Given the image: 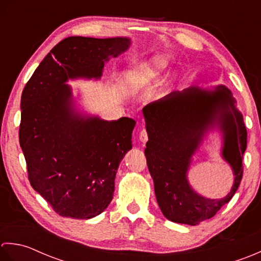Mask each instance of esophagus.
<instances>
[{"label":"esophagus","instance_id":"1","mask_svg":"<svg viewBox=\"0 0 261 261\" xmlns=\"http://www.w3.org/2000/svg\"><path fill=\"white\" fill-rule=\"evenodd\" d=\"M138 138H140V141L142 143H146L147 140H148V135H147V130L145 128H142L141 133H140V136H138Z\"/></svg>","mask_w":261,"mask_h":261}]
</instances>
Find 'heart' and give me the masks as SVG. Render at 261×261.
<instances>
[{
	"label": "heart",
	"mask_w": 261,
	"mask_h": 261,
	"mask_svg": "<svg viewBox=\"0 0 261 261\" xmlns=\"http://www.w3.org/2000/svg\"><path fill=\"white\" fill-rule=\"evenodd\" d=\"M168 58L164 56H156L151 61L132 66L126 71L125 79L128 87L138 91L150 84L154 79L160 75V73L167 67Z\"/></svg>",
	"instance_id": "obj_1"
}]
</instances>
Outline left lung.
Masks as SVG:
<instances>
[{
	"label": "left lung",
	"instance_id": "1",
	"mask_svg": "<svg viewBox=\"0 0 261 261\" xmlns=\"http://www.w3.org/2000/svg\"><path fill=\"white\" fill-rule=\"evenodd\" d=\"M148 141L145 156L158 204L169 221L196 225L211 219L234 196L243 174L247 129L236 100L224 86L214 90L190 87L143 108ZM217 124L223 133L222 156L235 175L224 199L210 200L190 187L187 172L204 133Z\"/></svg>",
	"mask_w": 261,
	"mask_h": 261
}]
</instances>
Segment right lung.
Masks as SVG:
<instances>
[{"label":"right lung","mask_w":261,"mask_h":261,"mask_svg":"<svg viewBox=\"0 0 261 261\" xmlns=\"http://www.w3.org/2000/svg\"><path fill=\"white\" fill-rule=\"evenodd\" d=\"M128 38L68 37L36 68L21 95L19 141L28 179L58 215L88 220L114 197L117 169L132 148L135 120L83 117L72 107L68 79H99Z\"/></svg>","instance_id":"obj_1"}]
</instances>
